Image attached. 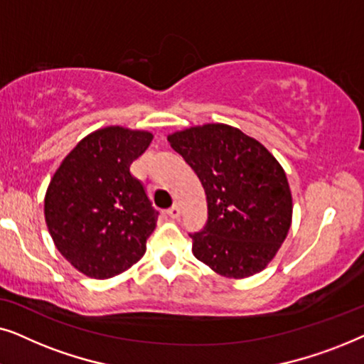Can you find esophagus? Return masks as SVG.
<instances>
[{"label": "esophagus", "instance_id": "esophagus-1", "mask_svg": "<svg viewBox=\"0 0 364 364\" xmlns=\"http://www.w3.org/2000/svg\"><path fill=\"white\" fill-rule=\"evenodd\" d=\"M167 215L171 217V218H177L178 215H181V207H178L177 203H176V205H172V207L167 210Z\"/></svg>", "mask_w": 364, "mask_h": 364}]
</instances>
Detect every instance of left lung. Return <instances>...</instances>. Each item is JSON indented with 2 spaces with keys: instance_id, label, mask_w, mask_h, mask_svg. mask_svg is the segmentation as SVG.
<instances>
[{
  "instance_id": "8db88e82",
  "label": "left lung",
  "mask_w": 364,
  "mask_h": 364,
  "mask_svg": "<svg viewBox=\"0 0 364 364\" xmlns=\"http://www.w3.org/2000/svg\"><path fill=\"white\" fill-rule=\"evenodd\" d=\"M200 178L208 218L188 233L197 260L228 278L262 272L291 225V192L277 159L255 139L225 124L168 136Z\"/></svg>"
}]
</instances>
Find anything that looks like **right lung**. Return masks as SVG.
<instances>
[{
  "label": "right lung",
  "instance_id": "obj_1",
  "mask_svg": "<svg viewBox=\"0 0 364 364\" xmlns=\"http://www.w3.org/2000/svg\"><path fill=\"white\" fill-rule=\"evenodd\" d=\"M151 141V132L99 129L68 154L51 178L44 198L49 233L84 275L111 278L146 253L159 212L131 164Z\"/></svg>",
  "mask_w": 364,
  "mask_h": 364
}]
</instances>
